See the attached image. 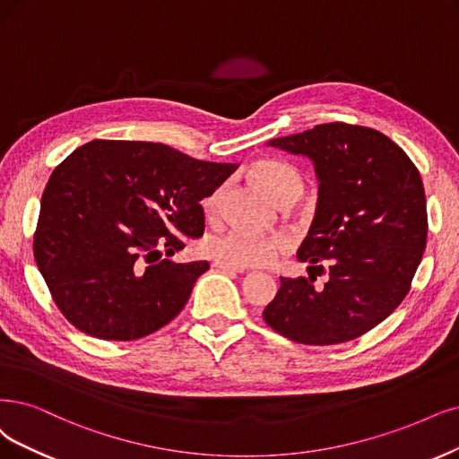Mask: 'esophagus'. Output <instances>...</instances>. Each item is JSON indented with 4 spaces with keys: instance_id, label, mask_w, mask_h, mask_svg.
I'll list each match as a JSON object with an SVG mask.
<instances>
[{
    "instance_id": "esophagus-1",
    "label": "esophagus",
    "mask_w": 459,
    "mask_h": 459,
    "mask_svg": "<svg viewBox=\"0 0 459 459\" xmlns=\"http://www.w3.org/2000/svg\"><path fill=\"white\" fill-rule=\"evenodd\" d=\"M213 266L215 268H219V270H225V273H244V266H232V264H229V263H223V261H215L213 263Z\"/></svg>"
}]
</instances>
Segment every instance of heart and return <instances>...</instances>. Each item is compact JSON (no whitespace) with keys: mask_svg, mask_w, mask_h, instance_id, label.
<instances>
[{"mask_svg":"<svg viewBox=\"0 0 459 459\" xmlns=\"http://www.w3.org/2000/svg\"><path fill=\"white\" fill-rule=\"evenodd\" d=\"M253 178L276 202H293L302 195L304 181L299 169L281 160H261L253 166ZM225 186L221 185L204 198L202 206L206 215L217 217L221 212ZM290 246L283 234H259L247 229H230L208 240L210 255L232 266H263L273 263L278 253Z\"/></svg>","mask_w":459,"mask_h":459,"instance_id":"b5f03b06","label":"heart"}]
</instances>
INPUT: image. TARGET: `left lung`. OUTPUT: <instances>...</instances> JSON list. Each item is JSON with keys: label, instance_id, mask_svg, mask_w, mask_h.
I'll use <instances>...</instances> for the list:
<instances>
[{"label": "left lung", "instance_id": "1", "mask_svg": "<svg viewBox=\"0 0 459 459\" xmlns=\"http://www.w3.org/2000/svg\"><path fill=\"white\" fill-rule=\"evenodd\" d=\"M270 145L314 160L319 202L297 257L308 278H280L263 312L270 329L299 344L353 341L392 314L406 293L428 240L421 176L385 134L325 123ZM328 270L324 288L313 270Z\"/></svg>", "mask_w": 459, "mask_h": 459}]
</instances>
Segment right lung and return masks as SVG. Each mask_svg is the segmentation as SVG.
Masks as SVG:
<instances>
[{
  "instance_id": "right-lung-1",
  "label": "right lung",
  "mask_w": 459,
  "mask_h": 459,
  "mask_svg": "<svg viewBox=\"0 0 459 459\" xmlns=\"http://www.w3.org/2000/svg\"><path fill=\"white\" fill-rule=\"evenodd\" d=\"M234 168L151 142L77 147L50 174L33 232V257L62 316L100 341H138L168 325L210 263L164 255L204 234L200 202Z\"/></svg>"
}]
</instances>
